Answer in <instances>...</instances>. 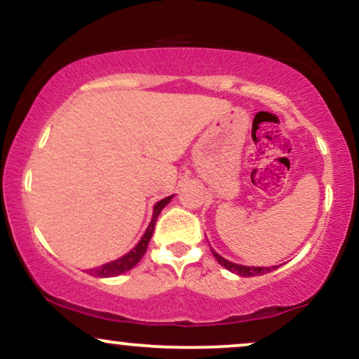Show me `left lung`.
Wrapping results in <instances>:
<instances>
[{
    "label": "left lung",
    "instance_id": "left-lung-1",
    "mask_svg": "<svg viewBox=\"0 0 359 359\" xmlns=\"http://www.w3.org/2000/svg\"><path fill=\"white\" fill-rule=\"evenodd\" d=\"M212 251L214 258L217 259V263H219L221 266H224L226 270L233 271V273L240 275V277H257V275H263V273H269V271L275 270L277 266H248V265H240V263H233L229 262V259H226L224 257H221L219 253H216V251Z\"/></svg>",
    "mask_w": 359,
    "mask_h": 359
}]
</instances>
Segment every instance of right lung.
I'll use <instances>...</instances> for the list:
<instances>
[{
	"mask_svg": "<svg viewBox=\"0 0 359 359\" xmlns=\"http://www.w3.org/2000/svg\"><path fill=\"white\" fill-rule=\"evenodd\" d=\"M172 197L174 196H168V197H165V199L158 201V203L154 205V214H151L150 224H148L147 231L143 233L142 238H140V241L137 243V246H135V248H131L126 255L113 259V262L102 263V265L96 266V269L86 270V273L93 275V277H97V278H109V277H118V275L126 273L128 270L135 269V266L138 265L140 259L143 258V255H145V251L148 248V243H150L151 234H154V229H155L156 217H158V214L162 212V209L165 208L168 203H170Z\"/></svg>",
	"mask_w": 359,
	"mask_h": 359,
	"instance_id": "1",
	"label": "right lung"
}]
</instances>
